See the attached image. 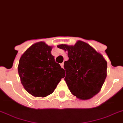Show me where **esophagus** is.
<instances>
[{
	"label": "esophagus",
	"mask_w": 123,
	"mask_h": 123,
	"mask_svg": "<svg viewBox=\"0 0 123 123\" xmlns=\"http://www.w3.org/2000/svg\"><path fill=\"white\" fill-rule=\"evenodd\" d=\"M60 65H61V67H62V68H64V67H63V66H64V64L63 63H61V64H60Z\"/></svg>",
	"instance_id": "esophagus-1"
}]
</instances>
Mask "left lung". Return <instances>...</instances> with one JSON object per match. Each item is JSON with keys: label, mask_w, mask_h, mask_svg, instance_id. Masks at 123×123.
Instances as JSON below:
<instances>
[{"label": "left lung", "mask_w": 123, "mask_h": 123, "mask_svg": "<svg viewBox=\"0 0 123 123\" xmlns=\"http://www.w3.org/2000/svg\"><path fill=\"white\" fill-rule=\"evenodd\" d=\"M58 48L68 51L65 80L72 94L85 100L98 93L106 77L107 62L103 56L82 41L74 46L62 44Z\"/></svg>", "instance_id": "obj_1"}]
</instances>
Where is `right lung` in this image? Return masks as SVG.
<instances>
[{
    "mask_svg": "<svg viewBox=\"0 0 123 123\" xmlns=\"http://www.w3.org/2000/svg\"><path fill=\"white\" fill-rule=\"evenodd\" d=\"M51 47L45 42L33 44L22 55L18 67L21 82L27 92L35 97L53 93L65 70L55 62Z\"/></svg>",
    "mask_w": 123,
    "mask_h": 123,
    "instance_id": "right-lung-1",
    "label": "right lung"
}]
</instances>
